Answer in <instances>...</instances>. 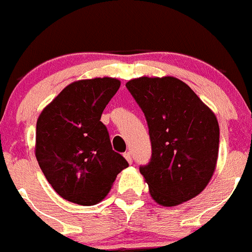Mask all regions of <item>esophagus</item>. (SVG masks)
<instances>
[{"label": "esophagus", "mask_w": 252, "mask_h": 252, "mask_svg": "<svg viewBox=\"0 0 252 252\" xmlns=\"http://www.w3.org/2000/svg\"><path fill=\"white\" fill-rule=\"evenodd\" d=\"M124 158H126V161L129 162V164H132L133 158H132V154H130L129 151H128V152H126V154H124Z\"/></svg>", "instance_id": "34e87169"}]
</instances>
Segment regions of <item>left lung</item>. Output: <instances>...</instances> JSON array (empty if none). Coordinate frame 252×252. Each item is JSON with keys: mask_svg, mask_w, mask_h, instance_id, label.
<instances>
[{"mask_svg": "<svg viewBox=\"0 0 252 252\" xmlns=\"http://www.w3.org/2000/svg\"><path fill=\"white\" fill-rule=\"evenodd\" d=\"M149 126L152 155L139 172L151 197L177 206L204 191L217 166L219 124L193 91L174 77H141L126 84Z\"/></svg>", "mask_w": 252, "mask_h": 252, "instance_id": "8db88e82", "label": "left lung"}]
</instances>
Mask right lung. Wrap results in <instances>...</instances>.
<instances>
[{
    "instance_id": "1",
    "label": "right lung",
    "mask_w": 252,
    "mask_h": 252,
    "mask_svg": "<svg viewBox=\"0 0 252 252\" xmlns=\"http://www.w3.org/2000/svg\"><path fill=\"white\" fill-rule=\"evenodd\" d=\"M120 80L74 82L48 103L37 120L35 158L55 191L78 205H96L109 193L128 161L111 147L101 122Z\"/></svg>"
}]
</instances>
